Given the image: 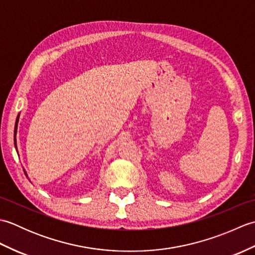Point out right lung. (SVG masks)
I'll use <instances>...</instances> for the list:
<instances>
[{
    "label": "right lung",
    "mask_w": 255,
    "mask_h": 255,
    "mask_svg": "<svg viewBox=\"0 0 255 255\" xmlns=\"http://www.w3.org/2000/svg\"><path fill=\"white\" fill-rule=\"evenodd\" d=\"M18 118H19V115L17 116V121H16V127H15V134H14V144H15V148H16V150H17V145H16V131H17V123H18ZM25 172V171H24ZM26 174V173H25ZM27 176V175H26Z\"/></svg>",
    "instance_id": "obj_1"
}]
</instances>
